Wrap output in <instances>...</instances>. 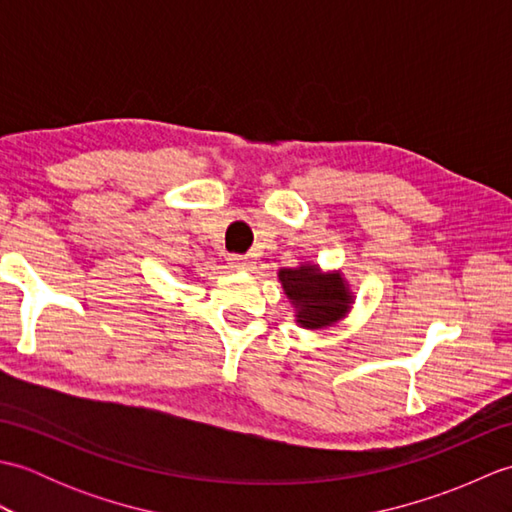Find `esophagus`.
Returning a JSON list of instances; mask_svg holds the SVG:
<instances>
[{
    "label": "esophagus",
    "instance_id": "esophagus-1",
    "mask_svg": "<svg viewBox=\"0 0 512 512\" xmlns=\"http://www.w3.org/2000/svg\"><path fill=\"white\" fill-rule=\"evenodd\" d=\"M226 262L231 270H248L250 268V259L246 255H228Z\"/></svg>",
    "mask_w": 512,
    "mask_h": 512
}]
</instances>
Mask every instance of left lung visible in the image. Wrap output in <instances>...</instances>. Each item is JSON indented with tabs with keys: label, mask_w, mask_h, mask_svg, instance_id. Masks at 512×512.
Segmentation results:
<instances>
[{
	"label": "left lung",
	"mask_w": 512,
	"mask_h": 512,
	"mask_svg": "<svg viewBox=\"0 0 512 512\" xmlns=\"http://www.w3.org/2000/svg\"><path fill=\"white\" fill-rule=\"evenodd\" d=\"M279 281L284 292L297 308V323L301 328H328L345 317L350 310L352 292L339 273L323 275L317 266L281 268Z\"/></svg>",
	"instance_id": "left-lung-1"
}]
</instances>
